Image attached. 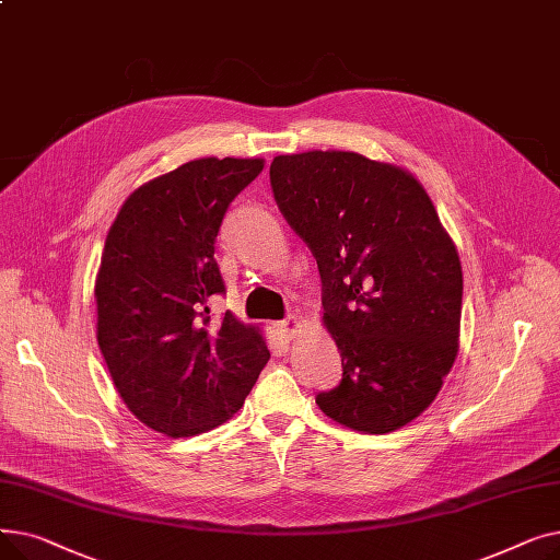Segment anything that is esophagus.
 <instances>
[{"mask_svg": "<svg viewBox=\"0 0 560 560\" xmlns=\"http://www.w3.org/2000/svg\"><path fill=\"white\" fill-rule=\"evenodd\" d=\"M300 329H302V319H300V317H295V315H290V317L281 319L279 325H277V331H279V336H281V338H285V340L295 338Z\"/></svg>", "mask_w": 560, "mask_h": 560, "instance_id": "esophagus-1", "label": "esophagus"}]
</instances>
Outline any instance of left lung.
<instances>
[{
    "instance_id": "left-lung-1",
    "label": "left lung",
    "mask_w": 560,
    "mask_h": 560,
    "mask_svg": "<svg viewBox=\"0 0 560 560\" xmlns=\"http://www.w3.org/2000/svg\"><path fill=\"white\" fill-rule=\"evenodd\" d=\"M277 206L308 245L325 325L342 357L322 413L390 433L435 399L458 354L456 245L413 174L357 152H304L270 165Z\"/></svg>"
}]
</instances>
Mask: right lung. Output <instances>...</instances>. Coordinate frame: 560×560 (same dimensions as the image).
Listing matches in <instances>:
<instances>
[{
    "label": "right lung",
    "mask_w": 560,
    "mask_h": 560,
    "mask_svg": "<svg viewBox=\"0 0 560 560\" xmlns=\"http://www.w3.org/2000/svg\"><path fill=\"white\" fill-rule=\"evenodd\" d=\"M262 159H197L133 190L117 213L95 281L97 342L131 413L170 438L238 413L270 359L256 327L229 311L215 238Z\"/></svg>",
    "instance_id": "add662e5"
}]
</instances>
